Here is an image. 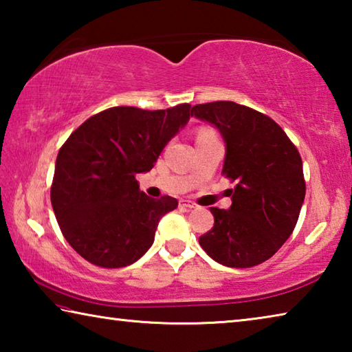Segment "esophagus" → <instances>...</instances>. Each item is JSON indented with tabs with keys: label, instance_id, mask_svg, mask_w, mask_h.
Returning <instances> with one entry per match:
<instances>
[{
	"label": "esophagus",
	"instance_id": "34e87169",
	"mask_svg": "<svg viewBox=\"0 0 352 352\" xmlns=\"http://www.w3.org/2000/svg\"><path fill=\"white\" fill-rule=\"evenodd\" d=\"M180 205L182 206H184V208H189V210H192V208H195L197 205L194 204V201H190V200H186V199H183V200H180Z\"/></svg>",
	"mask_w": 352,
	"mask_h": 352
}]
</instances>
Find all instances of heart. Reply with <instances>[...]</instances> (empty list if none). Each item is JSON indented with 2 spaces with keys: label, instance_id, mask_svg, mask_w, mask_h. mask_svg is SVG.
Listing matches in <instances>:
<instances>
[{
  "label": "heart",
  "instance_id": "heart-1",
  "mask_svg": "<svg viewBox=\"0 0 352 352\" xmlns=\"http://www.w3.org/2000/svg\"><path fill=\"white\" fill-rule=\"evenodd\" d=\"M199 135H214V132H211V130H208V129H201Z\"/></svg>",
  "mask_w": 352,
  "mask_h": 352
}]
</instances>
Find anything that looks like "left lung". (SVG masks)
<instances>
[{
    "mask_svg": "<svg viewBox=\"0 0 352 352\" xmlns=\"http://www.w3.org/2000/svg\"><path fill=\"white\" fill-rule=\"evenodd\" d=\"M225 141L222 174L234 182L230 210L211 208L212 230L200 236L210 258L226 267L258 265L289 239L306 195L302 162L272 118L250 107L217 100L192 107Z\"/></svg>",
    "mask_w": 352,
    "mask_h": 352,
    "instance_id": "obj_1",
    "label": "left lung"
}]
</instances>
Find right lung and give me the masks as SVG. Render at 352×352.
Segmentation results:
<instances>
[{
  "mask_svg": "<svg viewBox=\"0 0 352 352\" xmlns=\"http://www.w3.org/2000/svg\"><path fill=\"white\" fill-rule=\"evenodd\" d=\"M190 116L189 104L155 111L113 107L69 135L56 160L51 204L65 239L83 259L118 269L152 247L160 219L178 201L148 197L135 177L153 168Z\"/></svg>",
  "mask_w": 352,
  "mask_h": 352,
  "instance_id": "add662e5",
  "label": "right lung"
}]
</instances>
